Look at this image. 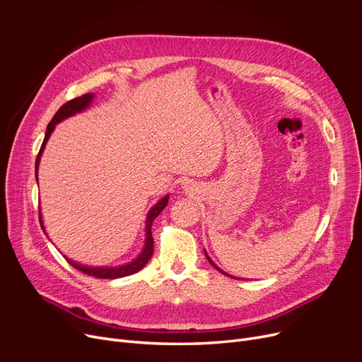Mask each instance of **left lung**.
<instances>
[{"label": "left lung", "mask_w": 362, "mask_h": 362, "mask_svg": "<svg viewBox=\"0 0 362 362\" xmlns=\"http://www.w3.org/2000/svg\"><path fill=\"white\" fill-rule=\"evenodd\" d=\"M205 257H206V259H208V261H210V264H211V265H213V267H216V269H217V270H218V272H220V273H223V274H224V276H229V274H227V273H224V272H223V270H220V269H218V267H217V265H216V264H214V262H213V261H211V258H210V257H208V255H206V252H205ZM229 277H232V276H229Z\"/></svg>", "instance_id": "1"}]
</instances>
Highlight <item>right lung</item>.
<instances>
[{"label":"right lung","mask_w":362,"mask_h":362,"mask_svg":"<svg viewBox=\"0 0 362 362\" xmlns=\"http://www.w3.org/2000/svg\"><path fill=\"white\" fill-rule=\"evenodd\" d=\"M93 100V93H85L82 95V97H78L74 98L71 101H67L64 105L60 107V110L57 111L54 114L52 120L49 122L48 127H47V132H45V138H44V142L41 145V149H40V154H37L36 157V163H35V175H36V180H37V165H40V160H41V156L44 152V148H45V144L47 141L49 139L51 133L55 127L57 123L63 122L64 119L73 116V114L76 112H81L83 111L85 108L89 107V104L92 103ZM168 202V195H165L163 199H160L154 206L151 208L149 213H148V217H146V223H145V233H146V238H145V245H144V250L142 252L139 254V257L136 259H133L132 262L129 264H124V265H119V267H88V265H81V264H76L74 261L69 259L67 257H64L67 259V262L70 265H73V267L76 270H79L88 276H93V277H98V279H119V277H126V276H130V274H135L138 273L139 270H142L145 267V264L151 259L152 254H154V239H152V233H151V226H152V221H154L158 214L164 210V206L167 205ZM40 221H41V226H42V218H41V213H40ZM44 229V226H42Z\"/></svg>","instance_id":"obj_1"}]
</instances>
